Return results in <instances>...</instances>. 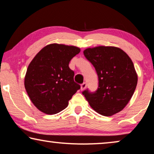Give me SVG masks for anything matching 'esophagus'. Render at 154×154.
I'll list each match as a JSON object with an SVG mask.
<instances>
[{"mask_svg": "<svg viewBox=\"0 0 154 154\" xmlns=\"http://www.w3.org/2000/svg\"><path fill=\"white\" fill-rule=\"evenodd\" d=\"M86 86H87V84L86 83V82H84V83L81 84V90L84 91V89L86 88Z\"/></svg>", "mask_w": 154, "mask_h": 154, "instance_id": "obj_1", "label": "esophagus"}]
</instances>
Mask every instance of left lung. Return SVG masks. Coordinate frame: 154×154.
<instances>
[{
	"mask_svg": "<svg viewBox=\"0 0 154 154\" xmlns=\"http://www.w3.org/2000/svg\"><path fill=\"white\" fill-rule=\"evenodd\" d=\"M84 54L95 67L98 88L94 93L82 92L90 106L104 116L121 111L134 95L137 75L128 54L120 48L98 46L87 48Z\"/></svg>",
	"mask_w": 154,
	"mask_h": 154,
	"instance_id": "left-lung-1",
	"label": "left lung"
}]
</instances>
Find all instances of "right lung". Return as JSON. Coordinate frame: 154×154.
<instances>
[{"mask_svg": "<svg viewBox=\"0 0 154 154\" xmlns=\"http://www.w3.org/2000/svg\"><path fill=\"white\" fill-rule=\"evenodd\" d=\"M80 49L72 45H48L31 61L25 77V88L34 106L43 113L56 114L68 105L80 89L69 68L72 57Z\"/></svg>", "mask_w": 154, "mask_h": 154, "instance_id": "add662e5", "label": "right lung"}]
</instances>
